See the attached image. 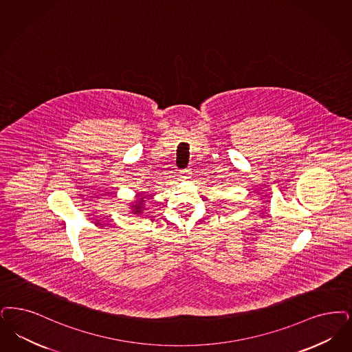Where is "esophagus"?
Instances as JSON below:
<instances>
[{"label": "esophagus", "instance_id": "1", "mask_svg": "<svg viewBox=\"0 0 352 352\" xmlns=\"http://www.w3.org/2000/svg\"><path fill=\"white\" fill-rule=\"evenodd\" d=\"M190 174H191V171L188 169L181 170L179 177L183 178V179H188V178H190Z\"/></svg>", "mask_w": 352, "mask_h": 352}]
</instances>
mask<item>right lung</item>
Masks as SVG:
<instances>
[{
    "label": "right lung",
    "instance_id": "add662e5",
    "mask_svg": "<svg viewBox=\"0 0 352 352\" xmlns=\"http://www.w3.org/2000/svg\"><path fill=\"white\" fill-rule=\"evenodd\" d=\"M144 199H145V197H141L139 200H136V201L133 203V206H132V210H133V213H135V214H139V213L142 212V208H144V207H142V203L145 201Z\"/></svg>",
    "mask_w": 352,
    "mask_h": 352
}]
</instances>
